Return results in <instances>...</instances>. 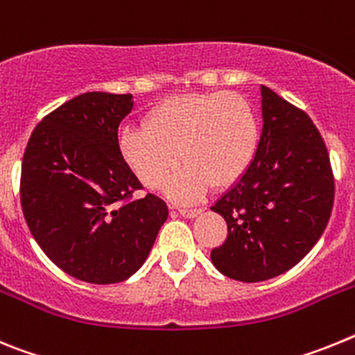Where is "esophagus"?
<instances>
[{"mask_svg": "<svg viewBox=\"0 0 355 355\" xmlns=\"http://www.w3.org/2000/svg\"><path fill=\"white\" fill-rule=\"evenodd\" d=\"M178 211H180V215L187 216V218H193V216L200 215V211H202V209H199V208H183V206H180V208H178Z\"/></svg>", "mask_w": 355, "mask_h": 355, "instance_id": "esophagus-1", "label": "esophagus"}]
</instances>
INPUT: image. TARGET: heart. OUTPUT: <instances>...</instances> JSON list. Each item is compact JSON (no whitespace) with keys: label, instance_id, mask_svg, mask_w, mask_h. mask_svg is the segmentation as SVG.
<instances>
[{"label":"heart","instance_id":"1","mask_svg":"<svg viewBox=\"0 0 355 355\" xmlns=\"http://www.w3.org/2000/svg\"><path fill=\"white\" fill-rule=\"evenodd\" d=\"M258 140V122L245 97L233 92L180 94L153 106L142 128H124L119 150L149 188H159L180 162L187 163L167 190L175 199L188 200L209 184L236 183L252 165Z\"/></svg>","mask_w":355,"mask_h":355}]
</instances>
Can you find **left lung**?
Instances as JSON below:
<instances>
[{
  "mask_svg": "<svg viewBox=\"0 0 355 355\" xmlns=\"http://www.w3.org/2000/svg\"><path fill=\"white\" fill-rule=\"evenodd\" d=\"M261 117L252 165L211 206L227 222L211 263L241 283L297 265L325 231L334 202L331 159L311 119L263 85Z\"/></svg>",
  "mask_w": 355,
  "mask_h": 355,
  "instance_id": "1",
  "label": "left lung"
}]
</instances>
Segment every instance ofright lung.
<instances>
[{
  "label": "right lung",
  "mask_w": 355,
  "mask_h": 355,
  "mask_svg": "<svg viewBox=\"0 0 355 355\" xmlns=\"http://www.w3.org/2000/svg\"><path fill=\"white\" fill-rule=\"evenodd\" d=\"M131 94L87 92L33 130L21 168V206L44 254L92 284L126 281L149 256L168 208L142 188L119 150Z\"/></svg>",
  "instance_id": "add662e5"
}]
</instances>
